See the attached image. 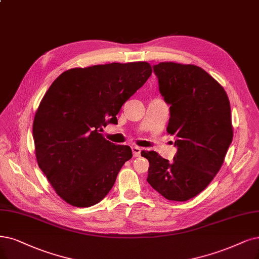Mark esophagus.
Returning a JSON list of instances; mask_svg holds the SVG:
<instances>
[{"label":"esophagus","instance_id":"esophagus-1","mask_svg":"<svg viewBox=\"0 0 259 259\" xmlns=\"http://www.w3.org/2000/svg\"><path fill=\"white\" fill-rule=\"evenodd\" d=\"M141 151L142 149L138 146H132V152H133V157H140L141 156Z\"/></svg>","mask_w":259,"mask_h":259}]
</instances>
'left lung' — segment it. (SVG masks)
<instances>
[{"label": "left lung", "instance_id": "obj_1", "mask_svg": "<svg viewBox=\"0 0 259 259\" xmlns=\"http://www.w3.org/2000/svg\"><path fill=\"white\" fill-rule=\"evenodd\" d=\"M159 92L169 105L166 131L175 138L174 160L142 151L149 161L148 184L168 200L199 194L221 168L233 141L231 104L224 89L200 67L154 65Z\"/></svg>", "mask_w": 259, "mask_h": 259}]
</instances>
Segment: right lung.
I'll use <instances>...</instances> for the list:
<instances>
[{
	"instance_id": "obj_1",
	"label": "right lung",
	"mask_w": 259,
	"mask_h": 259,
	"mask_svg": "<svg viewBox=\"0 0 259 259\" xmlns=\"http://www.w3.org/2000/svg\"><path fill=\"white\" fill-rule=\"evenodd\" d=\"M151 71L146 62L96 65L67 70L51 84L35 114L33 136L38 165L65 202L91 207L110 192L132 151L100 132L117 121L121 105Z\"/></svg>"
}]
</instances>
